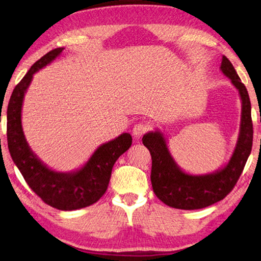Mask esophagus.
Returning a JSON list of instances; mask_svg holds the SVG:
<instances>
[{
  "instance_id": "obj_1",
  "label": "esophagus",
  "mask_w": 261,
  "mask_h": 261,
  "mask_svg": "<svg viewBox=\"0 0 261 261\" xmlns=\"http://www.w3.org/2000/svg\"><path fill=\"white\" fill-rule=\"evenodd\" d=\"M147 130H148V126H147V124L144 121H141L134 125V129H132V135H134L136 139H139L140 137H143V135L146 134Z\"/></svg>"
}]
</instances>
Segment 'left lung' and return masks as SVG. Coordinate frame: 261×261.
<instances>
[{
  "mask_svg": "<svg viewBox=\"0 0 261 261\" xmlns=\"http://www.w3.org/2000/svg\"><path fill=\"white\" fill-rule=\"evenodd\" d=\"M220 70L238 90L242 107L239 137L228 162L213 172L192 174L182 170L174 161L169 150L167 137L162 131L155 129L143 137V144L151 155L150 180L153 191L164 204L171 207L196 210L221 201L238 182L251 153L253 129L248 90L225 56H222Z\"/></svg>",
  "mask_w": 261,
  "mask_h": 261,
  "instance_id": "obj_1",
  "label": "left lung"
}]
</instances>
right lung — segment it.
Returning a JSON list of instances; mask_svg holds the SVG:
<instances>
[{
  "label": "right lung",
  "mask_w": 261,
  "mask_h": 261,
  "mask_svg": "<svg viewBox=\"0 0 261 261\" xmlns=\"http://www.w3.org/2000/svg\"><path fill=\"white\" fill-rule=\"evenodd\" d=\"M63 50L64 48L54 49L37 60L13 89L7 110V136L13 162L33 192L52 207L72 211L93 204L105 194L112 169L117 159L130 148L132 137L124 132L100 145L87 162L68 172L49 168L32 150L21 123L23 99L34 74L58 58Z\"/></svg>",
  "instance_id": "add662e5"
}]
</instances>
